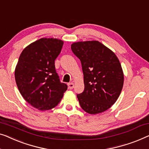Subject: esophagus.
<instances>
[{
	"instance_id": "34e87169",
	"label": "esophagus",
	"mask_w": 149,
	"mask_h": 149,
	"mask_svg": "<svg viewBox=\"0 0 149 149\" xmlns=\"http://www.w3.org/2000/svg\"><path fill=\"white\" fill-rule=\"evenodd\" d=\"M68 89H72V88L74 87V84L72 83H70L68 84Z\"/></svg>"
}]
</instances>
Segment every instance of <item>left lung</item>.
<instances>
[{"label":"left lung","instance_id":"obj_1","mask_svg":"<svg viewBox=\"0 0 149 149\" xmlns=\"http://www.w3.org/2000/svg\"><path fill=\"white\" fill-rule=\"evenodd\" d=\"M71 49L81 60L84 75L85 89L77 95L81 108L90 114L106 111L117 101L124 85L118 57L98 41L73 43Z\"/></svg>","mask_w":149,"mask_h":149}]
</instances>
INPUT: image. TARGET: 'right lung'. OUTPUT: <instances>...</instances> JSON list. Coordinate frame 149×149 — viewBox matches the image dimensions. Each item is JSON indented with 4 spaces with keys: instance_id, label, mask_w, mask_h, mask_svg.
Wrapping results in <instances>:
<instances>
[{
    "instance_id": "right-lung-1",
    "label": "right lung",
    "mask_w": 149,
    "mask_h": 149,
    "mask_svg": "<svg viewBox=\"0 0 149 149\" xmlns=\"http://www.w3.org/2000/svg\"><path fill=\"white\" fill-rule=\"evenodd\" d=\"M63 41L41 38L21 52L15 70L19 92L27 102L40 110H49L61 101L67 85L60 81L54 61Z\"/></svg>"
}]
</instances>
